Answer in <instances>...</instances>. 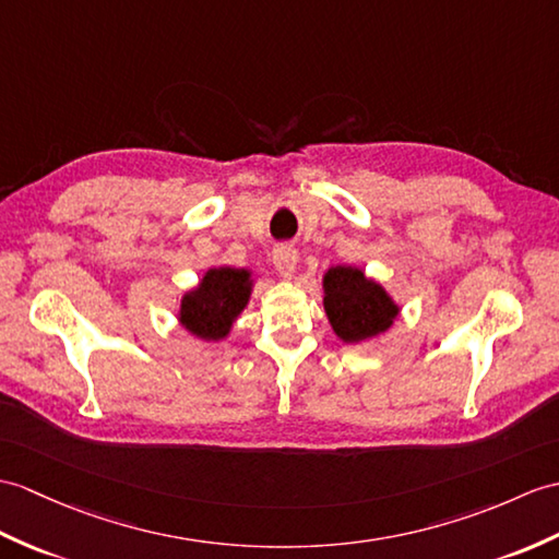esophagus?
I'll return each mask as SVG.
<instances>
[{"label": "esophagus", "instance_id": "esophagus-1", "mask_svg": "<svg viewBox=\"0 0 559 559\" xmlns=\"http://www.w3.org/2000/svg\"><path fill=\"white\" fill-rule=\"evenodd\" d=\"M274 266L281 276L290 278L297 269V250L293 245H276L274 248Z\"/></svg>", "mask_w": 559, "mask_h": 559}]
</instances>
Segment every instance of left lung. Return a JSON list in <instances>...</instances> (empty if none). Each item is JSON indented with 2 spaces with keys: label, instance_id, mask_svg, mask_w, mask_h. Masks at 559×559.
<instances>
[{
  "label": "left lung",
  "instance_id": "8db88e82",
  "mask_svg": "<svg viewBox=\"0 0 559 559\" xmlns=\"http://www.w3.org/2000/svg\"><path fill=\"white\" fill-rule=\"evenodd\" d=\"M323 309L343 343L376 338L393 326L400 307L383 285L355 266H331L323 274Z\"/></svg>",
  "mask_w": 559,
  "mask_h": 559
}]
</instances>
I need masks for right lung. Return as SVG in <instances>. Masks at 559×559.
<instances>
[{"label":"right lung","mask_w":559,"mask_h":559,"mask_svg":"<svg viewBox=\"0 0 559 559\" xmlns=\"http://www.w3.org/2000/svg\"><path fill=\"white\" fill-rule=\"evenodd\" d=\"M250 293L252 278L248 269H210L198 288L188 290L180 300V326L202 341H224L233 321L248 307Z\"/></svg>","instance_id":"add662e5"}]
</instances>
